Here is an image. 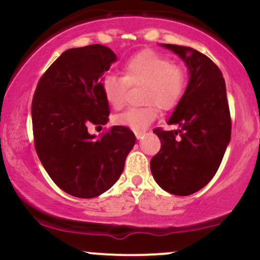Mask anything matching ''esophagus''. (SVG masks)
I'll return each instance as SVG.
<instances>
[{
    "instance_id": "obj_1",
    "label": "esophagus",
    "mask_w": 260,
    "mask_h": 260,
    "mask_svg": "<svg viewBox=\"0 0 260 260\" xmlns=\"http://www.w3.org/2000/svg\"><path fill=\"white\" fill-rule=\"evenodd\" d=\"M143 136H144V132H136L137 139H142Z\"/></svg>"
}]
</instances>
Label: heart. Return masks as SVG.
Segmentation results:
<instances>
[{"instance_id":"b5f03b06","label":"heart","mask_w":260,"mask_h":260,"mask_svg":"<svg viewBox=\"0 0 260 260\" xmlns=\"http://www.w3.org/2000/svg\"><path fill=\"white\" fill-rule=\"evenodd\" d=\"M183 71L164 55L143 51L131 57L123 66V77L107 74L101 80V90L110 106L121 109L127 99L128 85H144V107H132L115 116L113 122L142 132L157 117V107L170 110L177 105L184 90Z\"/></svg>"}]
</instances>
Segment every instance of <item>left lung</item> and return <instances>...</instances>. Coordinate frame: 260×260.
Listing matches in <instances>:
<instances>
[{
  "instance_id": "8db88e82",
  "label": "left lung",
  "mask_w": 260,
  "mask_h": 260,
  "mask_svg": "<svg viewBox=\"0 0 260 260\" xmlns=\"http://www.w3.org/2000/svg\"><path fill=\"white\" fill-rule=\"evenodd\" d=\"M180 57L188 70L184 94L168 120L178 129H154L161 149L150 161L156 183L166 192L189 196L216 174L231 139V118L221 71L192 47L160 44Z\"/></svg>"
}]
</instances>
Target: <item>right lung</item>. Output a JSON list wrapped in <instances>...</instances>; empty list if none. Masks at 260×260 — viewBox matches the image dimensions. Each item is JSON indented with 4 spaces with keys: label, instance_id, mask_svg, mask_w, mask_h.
<instances>
[{
    "label": "right lung",
    "instance_id": "1",
    "mask_svg": "<svg viewBox=\"0 0 260 260\" xmlns=\"http://www.w3.org/2000/svg\"><path fill=\"white\" fill-rule=\"evenodd\" d=\"M117 56L94 44L62 53L39 80L31 104L35 149L51 180L68 194L94 198L120 178L136 144L129 128L113 126L100 139L88 126L106 124L110 105L101 80Z\"/></svg>",
    "mask_w": 260,
    "mask_h": 260
}]
</instances>
